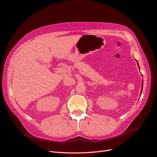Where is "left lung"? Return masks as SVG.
<instances>
[{
	"label": "left lung",
	"instance_id": "8db88e82",
	"mask_svg": "<svg viewBox=\"0 0 157 157\" xmlns=\"http://www.w3.org/2000/svg\"><path fill=\"white\" fill-rule=\"evenodd\" d=\"M135 60L137 61V60L135 59ZM137 65H138V67H139V69H140V66H139V64H138V63H137ZM143 84H144V82H142V84H141V93H142V90H143Z\"/></svg>",
	"mask_w": 157,
	"mask_h": 157
}]
</instances>
